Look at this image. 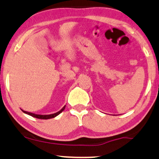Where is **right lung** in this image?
<instances>
[{
  "label": "right lung",
  "instance_id": "right-lung-1",
  "mask_svg": "<svg viewBox=\"0 0 159 159\" xmlns=\"http://www.w3.org/2000/svg\"><path fill=\"white\" fill-rule=\"evenodd\" d=\"M65 107H66V105L62 107V108L60 110V111H58V112H57L55 113H52V114H48V115H40V114H35V113H30V112H27V111H22L25 114H28L29 116H33V117H35V118H38V119H52V118H54V117H56L57 116H58L60 114V113H62V111H64Z\"/></svg>",
  "mask_w": 159,
  "mask_h": 159
}]
</instances>
